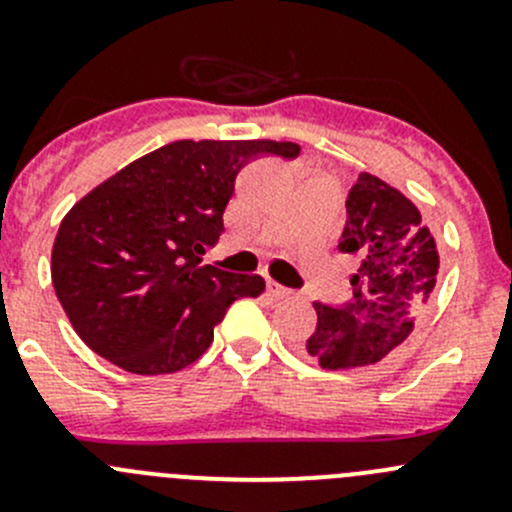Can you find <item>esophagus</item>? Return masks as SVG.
<instances>
[{
  "label": "esophagus",
  "instance_id": "34e87169",
  "mask_svg": "<svg viewBox=\"0 0 512 512\" xmlns=\"http://www.w3.org/2000/svg\"><path fill=\"white\" fill-rule=\"evenodd\" d=\"M267 292H270L275 299H289V297H292V292H289L287 287L277 285V282H272V280L267 282Z\"/></svg>",
  "mask_w": 512,
  "mask_h": 512
}]
</instances>
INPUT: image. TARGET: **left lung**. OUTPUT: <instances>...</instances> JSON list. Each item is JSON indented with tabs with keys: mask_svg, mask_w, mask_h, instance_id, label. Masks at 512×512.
I'll list each match as a JSON object with an SVG mask.
<instances>
[{
	"mask_svg": "<svg viewBox=\"0 0 512 512\" xmlns=\"http://www.w3.org/2000/svg\"><path fill=\"white\" fill-rule=\"evenodd\" d=\"M339 250L359 262L354 294L339 307L314 302L317 329L307 352L324 369H356L381 361L414 332L436 287L438 250L416 205L371 173L349 190Z\"/></svg>",
	"mask_w": 512,
	"mask_h": 512,
	"instance_id": "8db88e82",
	"label": "left lung"
}]
</instances>
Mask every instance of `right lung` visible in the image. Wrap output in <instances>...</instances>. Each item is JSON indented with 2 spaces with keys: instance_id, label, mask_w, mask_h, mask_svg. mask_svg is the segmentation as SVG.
Here are the masks:
<instances>
[{
  "instance_id": "right-lung-1",
  "label": "right lung",
  "mask_w": 512,
  "mask_h": 512,
  "mask_svg": "<svg viewBox=\"0 0 512 512\" xmlns=\"http://www.w3.org/2000/svg\"><path fill=\"white\" fill-rule=\"evenodd\" d=\"M297 158L289 141H175L133 160L61 220L56 297L86 347L131 374H173L213 342L227 307L260 297V275L200 265L223 235L242 165Z\"/></svg>"
}]
</instances>
